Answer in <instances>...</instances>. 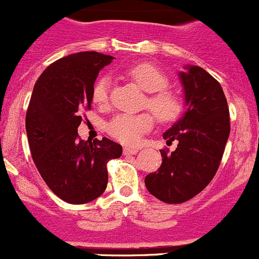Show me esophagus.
<instances>
[{"label":"esophagus","instance_id":"esophagus-1","mask_svg":"<svg viewBox=\"0 0 259 259\" xmlns=\"http://www.w3.org/2000/svg\"><path fill=\"white\" fill-rule=\"evenodd\" d=\"M139 152V149H137V148H129V147H125L124 148V154L127 155V154H137V153Z\"/></svg>","mask_w":259,"mask_h":259}]
</instances>
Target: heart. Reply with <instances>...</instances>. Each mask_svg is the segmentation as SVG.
Returning a JSON list of instances; mask_svg holds the SVG:
<instances>
[{
	"mask_svg": "<svg viewBox=\"0 0 259 259\" xmlns=\"http://www.w3.org/2000/svg\"><path fill=\"white\" fill-rule=\"evenodd\" d=\"M124 74L139 89L147 92L144 106L148 107L160 122L169 124L182 115V97L175 91L165 89L168 86V78L157 66L152 63H138L125 69ZM109 92V78L100 77L92 87L94 104L99 106L107 105ZM153 126L154 116L150 112L138 115L120 114L107 122L106 132L122 144L138 145Z\"/></svg>",
	"mask_w": 259,
	"mask_h": 259,
	"instance_id": "b5f03b06",
	"label": "heart"
}]
</instances>
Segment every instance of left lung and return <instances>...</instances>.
Listing matches in <instances>:
<instances>
[{"instance_id": "left-lung-1", "label": "left lung", "mask_w": 259, "mask_h": 259, "mask_svg": "<svg viewBox=\"0 0 259 259\" xmlns=\"http://www.w3.org/2000/svg\"><path fill=\"white\" fill-rule=\"evenodd\" d=\"M181 72L187 110L163 134L177 140L175 152L162 149V164L145 177L153 196L165 204H181L201 192L214 178L230 133L229 107L219 82L197 66Z\"/></svg>"}]
</instances>
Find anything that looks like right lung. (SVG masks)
Segmentation results:
<instances>
[{
    "label": "right lung",
    "instance_id": "add662e5",
    "mask_svg": "<svg viewBox=\"0 0 259 259\" xmlns=\"http://www.w3.org/2000/svg\"><path fill=\"white\" fill-rule=\"evenodd\" d=\"M114 58L81 52L55 60L36 81L26 111L30 152L40 176L59 199L86 204L107 186V162L121 157L117 143L79 139L82 110L91 109L92 87Z\"/></svg>",
    "mask_w": 259,
    "mask_h": 259
}]
</instances>
